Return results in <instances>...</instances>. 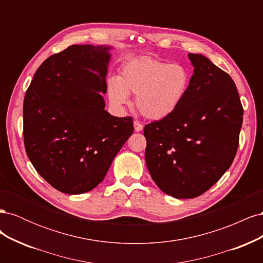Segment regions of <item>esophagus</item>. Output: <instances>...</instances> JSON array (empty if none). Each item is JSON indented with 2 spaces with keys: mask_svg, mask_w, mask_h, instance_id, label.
<instances>
[{
  "mask_svg": "<svg viewBox=\"0 0 263 263\" xmlns=\"http://www.w3.org/2000/svg\"><path fill=\"white\" fill-rule=\"evenodd\" d=\"M134 128L136 132H141L142 128H144V126H142L138 121H134Z\"/></svg>",
  "mask_w": 263,
  "mask_h": 263,
  "instance_id": "1",
  "label": "esophagus"
}]
</instances>
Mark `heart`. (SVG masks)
Segmentation results:
<instances>
[{"mask_svg": "<svg viewBox=\"0 0 263 263\" xmlns=\"http://www.w3.org/2000/svg\"><path fill=\"white\" fill-rule=\"evenodd\" d=\"M190 70L182 63H168L151 58H137L123 66L118 78L109 79L107 95L116 107L136 95L139 113L151 121L169 117L184 102L191 84Z\"/></svg>", "mask_w": 263, "mask_h": 263, "instance_id": "b5f03b06", "label": "heart"}]
</instances>
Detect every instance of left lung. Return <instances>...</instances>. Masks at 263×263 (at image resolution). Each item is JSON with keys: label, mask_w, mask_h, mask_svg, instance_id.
<instances>
[{"label": "left lung", "mask_w": 263, "mask_h": 263, "mask_svg": "<svg viewBox=\"0 0 263 263\" xmlns=\"http://www.w3.org/2000/svg\"><path fill=\"white\" fill-rule=\"evenodd\" d=\"M184 102L169 117L147 124L146 164L162 192L193 198L224 174L237 153L243 108L236 84L200 53Z\"/></svg>", "instance_id": "obj_1"}]
</instances>
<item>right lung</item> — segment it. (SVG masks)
I'll return each mask as SVG.
<instances>
[{
  "mask_svg": "<svg viewBox=\"0 0 263 263\" xmlns=\"http://www.w3.org/2000/svg\"><path fill=\"white\" fill-rule=\"evenodd\" d=\"M110 46L72 45L46 59L23 105L24 144L36 171L62 193L82 194L105 178L134 132L132 117L104 109Z\"/></svg>",
  "mask_w": 263,
  "mask_h": 263,
  "instance_id": "1",
  "label": "right lung"
}]
</instances>
